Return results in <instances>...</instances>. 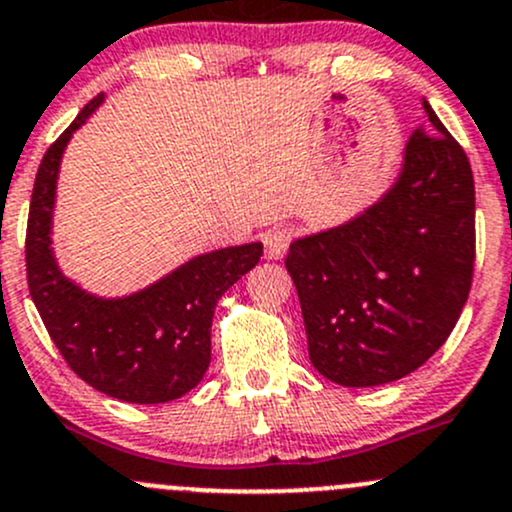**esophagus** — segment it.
<instances>
[{
	"instance_id": "34e87169",
	"label": "esophagus",
	"mask_w": 512,
	"mask_h": 512,
	"mask_svg": "<svg viewBox=\"0 0 512 512\" xmlns=\"http://www.w3.org/2000/svg\"><path fill=\"white\" fill-rule=\"evenodd\" d=\"M291 238H294V233H291V228H286V226H272L269 230H265V235H262V243H265L267 260H282V257L286 255V250H289Z\"/></svg>"
}]
</instances>
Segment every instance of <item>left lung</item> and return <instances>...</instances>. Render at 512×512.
I'll list each match as a JSON object with an SVG mask.
<instances>
[{"label": "left lung", "mask_w": 512, "mask_h": 512, "mask_svg": "<svg viewBox=\"0 0 512 512\" xmlns=\"http://www.w3.org/2000/svg\"><path fill=\"white\" fill-rule=\"evenodd\" d=\"M425 111L391 192L355 221L291 243L284 260L313 367L340 386L411 374L445 345L469 296L474 174L428 101Z\"/></svg>", "instance_id": "8db88e82"}]
</instances>
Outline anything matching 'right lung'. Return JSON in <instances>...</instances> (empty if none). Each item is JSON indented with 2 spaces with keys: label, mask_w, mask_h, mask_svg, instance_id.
Listing matches in <instances>:
<instances>
[{
  "label": "right lung",
  "mask_w": 512,
  "mask_h": 512,
  "mask_svg": "<svg viewBox=\"0 0 512 512\" xmlns=\"http://www.w3.org/2000/svg\"><path fill=\"white\" fill-rule=\"evenodd\" d=\"M104 99L97 94L43 155L26 226V279L50 340L82 381L128 403H167L192 391L211 362V318L218 299L260 262L262 245L199 255L170 277L106 301L60 274L50 250L55 182L72 133Z\"/></svg>",
  "instance_id": "add662e5"
}]
</instances>
